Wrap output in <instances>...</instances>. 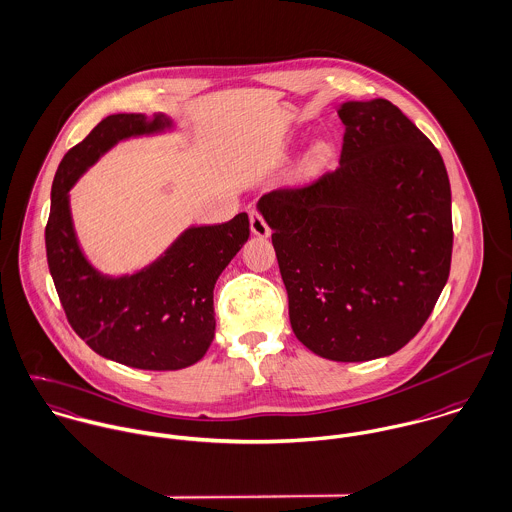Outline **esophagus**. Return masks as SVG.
Masks as SVG:
<instances>
[{
  "label": "esophagus",
  "mask_w": 512,
  "mask_h": 512,
  "mask_svg": "<svg viewBox=\"0 0 512 512\" xmlns=\"http://www.w3.org/2000/svg\"><path fill=\"white\" fill-rule=\"evenodd\" d=\"M249 223H251V233L257 237H269L271 235V227L267 225V221L263 219V215L257 209L249 211Z\"/></svg>",
  "instance_id": "1"
}]
</instances>
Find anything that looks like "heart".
<instances>
[{"mask_svg": "<svg viewBox=\"0 0 512 512\" xmlns=\"http://www.w3.org/2000/svg\"><path fill=\"white\" fill-rule=\"evenodd\" d=\"M328 156H330V144L324 142V140H318V142L312 144V148L308 152V166L318 168L328 160Z\"/></svg>", "mask_w": 512, "mask_h": 512, "instance_id": "obj_1", "label": "heart"}]
</instances>
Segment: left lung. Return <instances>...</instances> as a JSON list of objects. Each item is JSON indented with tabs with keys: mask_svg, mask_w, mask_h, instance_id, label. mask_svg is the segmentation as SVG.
Here are the masks:
<instances>
[{
	"mask_svg": "<svg viewBox=\"0 0 512 512\" xmlns=\"http://www.w3.org/2000/svg\"><path fill=\"white\" fill-rule=\"evenodd\" d=\"M340 166L273 190V229L295 336L316 356L398 352L435 307L451 267V186L441 154L386 99L338 104Z\"/></svg>",
	"mask_w": 512,
	"mask_h": 512,
	"instance_id": "8db88e82",
	"label": "left lung"
}]
</instances>
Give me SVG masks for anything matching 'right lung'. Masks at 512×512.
I'll return each mask as SVG.
<instances>
[{
  "instance_id": "1",
  "label": "right lung",
  "mask_w": 512,
  "mask_h": 512,
  "mask_svg": "<svg viewBox=\"0 0 512 512\" xmlns=\"http://www.w3.org/2000/svg\"><path fill=\"white\" fill-rule=\"evenodd\" d=\"M176 128L164 112L110 114L65 154L51 188L45 247L65 314L97 354L138 370H182L204 358L215 334L213 289L249 239V217L190 225L156 261L114 277L85 255L69 192L118 142Z\"/></svg>"
}]
</instances>
